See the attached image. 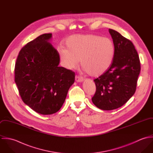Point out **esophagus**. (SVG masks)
<instances>
[{
    "instance_id": "1",
    "label": "esophagus",
    "mask_w": 153,
    "mask_h": 153,
    "mask_svg": "<svg viewBox=\"0 0 153 153\" xmlns=\"http://www.w3.org/2000/svg\"><path fill=\"white\" fill-rule=\"evenodd\" d=\"M75 81H76L77 82H83L84 79H83L81 76H75Z\"/></svg>"
}]
</instances>
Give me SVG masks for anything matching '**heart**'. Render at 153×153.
Wrapping results in <instances>:
<instances>
[{
	"instance_id": "heart-1",
	"label": "heart",
	"mask_w": 153,
	"mask_h": 153,
	"mask_svg": "<svg viewBox=\"0 0 153 153\" xmlns=\"http://www.w3.org/2000/svg\"><path fill=\"white\" fill-rule=\"evenodd\" d=\"M65 45L66 48L61 45L57 48L62 65L67 69H73L81 60L82 68L93 77L105 74L115 55L112 41L96 35H73L66 39Z\"/></svg>"
}]
</instances>
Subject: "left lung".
<instances>
[{"instance_id":"8db88e82","label":"left lung","mask_w":153,"mask_h":153,"mask_svg":"<svg viewBox=\"0 0 153 153\" xmlns=\"http://www.w3.org/2000/svg\"><path fill=\"white\" fill-rule=\"evenodd\" d=\"M115 47V55L109 69L94 81L96 92L92 98L100 109L112 110L122 107L134 94L141 66L138 53L132 42L109 29Z\"/></svg>"}]
</instances>
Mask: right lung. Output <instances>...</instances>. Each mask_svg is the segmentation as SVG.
<instances>
[{
  "label": "right lung",
  "mask_w": 153,
  "mask_h": 153,
  "mask_svg": "<svg viewBox=\"0 0 153 153\" xmlns=\"http://www.w3.org/2000/svg\"><path fill=\"white\" fill-rule=\"evenodd\" d=\"M45 33L23 46L15 67V81L23 102L35 112L51 115L65 102L75 73L58 66L60 58Z\"/></svg>",
  "instance_id": "right-lung-1"
}]
</instances>
